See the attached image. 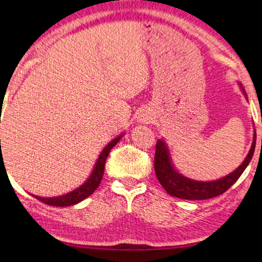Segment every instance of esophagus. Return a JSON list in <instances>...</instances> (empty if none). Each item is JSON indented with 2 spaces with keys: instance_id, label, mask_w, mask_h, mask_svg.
<instances>
[{
  "instance_id": "34e87169",
  "label": "esophagus",
  "mask_w": 262,
  "mask_h": 262,
  "mask_svg": "<svg viewBox=\"0 0 262 262\" xmlns=\"http://www.w3.org/2000/svg\"><path fill=\"white\" fill-rule=\"evenodd\" d=\"M150 119H151V118H150L149 116H143V120H144V121H146V123H148V121H150Z\"/></svg>"
}]
</instances>
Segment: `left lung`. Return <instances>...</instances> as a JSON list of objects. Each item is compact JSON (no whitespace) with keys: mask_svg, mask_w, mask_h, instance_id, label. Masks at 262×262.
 Returning a JSON list of instances; mask_svg holds the SVG:
<instances>
[{"mask_svg":"<svg viewBox=\"0 0 262 262\" xmlns=\"http://www.w3.org/2000/svg\"><path fill=\"white\" fill-rule=\"evenodd\" d=\"M262 121V119H261ZM255 143H256V132H254V139L252 148H250L248 155H247L246 160L235 171L229 174L228 177L216 181H194L191 179H187L179 174L174 167L171 166L169 154H168V149L163 141L159 139L156 143V151H155V159H154V167H155V174L157 177V180L162 185V187L166 189L168 194L178 196L181 199L187 200H205L213 198L220 194H223L227 192L238 178L241 177L243 171L248 166L250 160H252L254 150H255ZM262 144V141H261Z\"/></svg>","mask_w":262,"mask_h":262,"instance_id":"1","label":"left lung"}]
</instances>
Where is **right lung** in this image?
<instances>
[{
  "mask_svg": "<svg viewBox=\"0 0 262 262\" xmlns=\"http://www.w3.org/2000/svg\"><path fill=\"white\" fill-rule=\"evenodd\" d=\"M123 137V135H120L119 137L114 138L112 142H110L107 146H105V149L102 150V152L100 154L98 161H96V164L93 169V173L87 181L84 182L83 185L80 186V187L74 189L73 192L68 193V194L60 195V196H56V198H41V196H35L38 200H40L41 203L48 204V205L51 206H71L75 205V204L82 202V200L88 198L92 193H94L96 188L99 187L100 182L102 180L103 177V170H105V163L107 160V156L111 151V149L113 148L114 145L117 144L118 142L120 141V138Z\"/></svg>",
  "mask_w": 262,
  "mask_h": 262,
  "instance_id": "obj_1",
  "label": "right lung"
}]
</instances>
